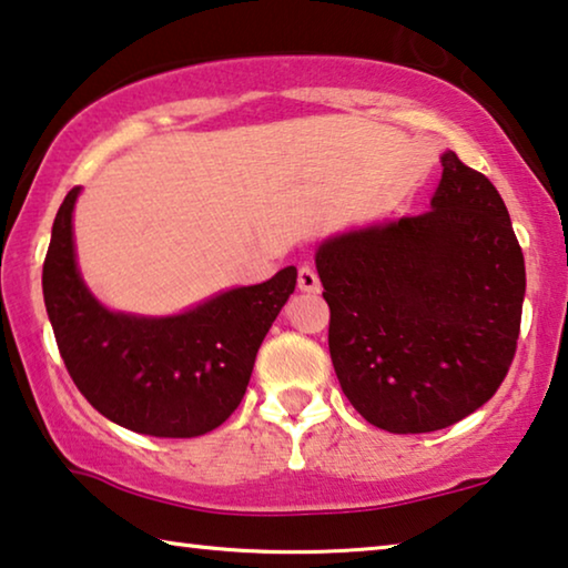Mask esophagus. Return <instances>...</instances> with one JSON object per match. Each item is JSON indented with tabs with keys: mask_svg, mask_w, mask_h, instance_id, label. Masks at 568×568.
Masks as SVG:
<instances>
[{
	"mask_svg": "<svg viewBox=\"0 0 568 568\" xmlns=\"http://www.w3.org/2000/svg\"><path fill=\"white\" fill-rule=\"evenodd\" d=\"M298 287H301V291H306V293H318L321 291V281H318L316 267L303 265L298 270Z\"/></svg>",
	"mask_w": 568,
	"mask_h": 568,
	"instance_id": "34e87169",
	"label": "esophagus"
}]
</instances>
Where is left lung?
<instances>
[{
    "mask_svg": "<svg viewBox=\"0 0 568 568\" xmlns=\"http://www.w3.org/2000/svg\"><path fill=\"white\" fill-rule=\"evenodd\" d=\"M430 209L316 252L328 352L372 426L428 434L481 408L520 336L526 260L487 175L444 152Z\"/></svg>",
    "mask_w": 568,
    "mask_h": 568,
    "instance_id": "left-lung-1",
    "label": "left lung"
}]
</instances>
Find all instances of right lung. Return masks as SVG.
I'll return each instance as SVG.
<instances>
[{"label": "right lung", "mask_w": 568, "mask_h": 568, "mask_svg": "<svg viewBox=\"0 0 568 568\" xmlns=\"http://www.w3.org/2000/svg\"><path fill=\"white\" fill-rule=\"evenodd\" d=\"M79 185L58 209L42 295L58 352L101 416L160 438L209 434L242 403L262 338L295 291V267L165 318L114 313L83 285L73 252Z\"/></svg>", "instance_id": "obj_1"}]
</instances>
